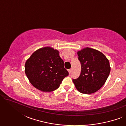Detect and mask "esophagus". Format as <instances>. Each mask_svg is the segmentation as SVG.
<instances>
[{"instance_id": "obj_1", "label": "esophagus", "mask_w": 126, "mask_h": 126, "mask_svg": "<svg viewBox=\"0 0 126 126\" xmlns=\"http://www.w3.org/2000/svg\"><path fill=\"white\" fill-rule=\"evenodd\" d=\"M72 70V69H68V72H69V74L71 73Z\"/></svg>"}]
</instances>
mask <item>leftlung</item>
I'll return each instance as SVG.
<instances>
[{
    "label": "left lung",
    "mask_w": 126,
    "mask_h": 126,
    "mask_svg": "<svg viewBox=\"0 0 126 126\" xmlns=\"http://www.w3.org/2000/svg\"><path fill=\"white\" fill-rule=\"evenodd\" d=\"M81 64L80 76L73 82L79 92L84 94L96 92L103 87L111 71L108 60L104 54L90 47L77 51Z\"/></svg>",
    "instance_id": "left-lung-1"
}]
</instances>
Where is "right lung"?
Masks as SVG:
<instances>
[{"instance_id": "add662e5", "label": "right lung", "mask_w": 126, "mask_h": 126, "mask_svg": "<svg viewBox=\"0 0 126 126\" xmlns=\"http://www.w3.org/2000/svg\"><path fill=\"white\" fill-rule=\"evenodd\" d=\"M59 51L47 46L37 50L25 63V73L35 88L42 92H51L60 87L68 76Z\"/></svg>"}]
</instances>
